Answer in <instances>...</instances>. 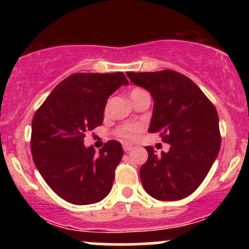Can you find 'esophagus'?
Here are the masks:
<instances>
[{"label":"esophagus","mask_w":249,"mask_h":249,"mask_svg":"<svg viewBox=\"0 0 249 249\" xmlns=\"http://www.w3.org/2000/svg\"><path fill=\"white\" fill-rule=\"evenodd\" d=\"M123 148H124L125 152H128V151L132 150L133 145L132 144H123Z\"/></svg>","instance_id":"esophagus-1"}]
</instances>
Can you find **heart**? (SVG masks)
<instances>
[{
    "mask_svg": "<svg viewBox=\"0 0 249 249\" xmlns=\"http://www.w3.org/2000/svg\"><path fill=\"white\" fill-rule=\"evenodd\" d=\"M141 89H134V90L131 91L130 96L134 95V93L141 92ZM141 131V126L136 124H128V125H123L122 127H119L118 130V136L123 139H132L136 137V134Z\"/></svg>",
    "mask_w": 249,
    "mask_h": 249,
    "instance_id": "obj_1",
    "label": "heart"
}]
</instances>
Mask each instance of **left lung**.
I'll return each mask as SVG.
<instances>
[{"instance_id": "left-lung-1", "label": "left lung", "mask_w": 249, "mask_h": 249, "mask_svg": "<svg viewBox=\"0 0 249 249\" xmlns=\"http://www.w3.org/2000/svg\"><path fill=\"white\" fill-rule=\"evenodd\" d=\"M133 84L153 98L148 132L160 133L168 152L148 158L141 167L144 190L154 199H184L200 186L218 157L221 137L215 107L198 85L173 70L126 72Z\"/></svg>"}]
</instances>
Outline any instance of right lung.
I'll list each match as a JSON object with an SVG mask.
<instances>
[{
    "label": "right lung",
    "instance_id": "1",
    "mask_svg": "<svg viewBox=\"0 0 249 249\" xmlns=\"http://www.w3.org/2000/svg\"><path fill=\"white\" fill-rule=\"evenodd\" d=\"M123 85V72L75 73L59 83L31 123V153L51 190L73 205L101 201L110 193L124 154L110 141L97 153L84 145L85 132L102 125L107 98Z\"/></svg>",
    "mask_w": 249,
    "mask_h": 249
}]
</instances>
